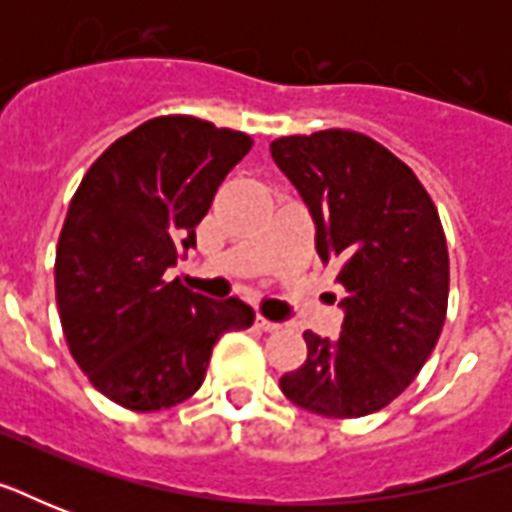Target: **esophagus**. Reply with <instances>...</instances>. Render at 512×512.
Returning a JSON list of instances; mask_svg holds the SVG:
<instances>
[{"instance_id":"obj_1","label":"esophagus","mask_w":512,"mask_h":512,"mask_svg":"<svg viewBox=\"0 0 512 512\" xmlns=\"http://www.w3.org/2000/svg\"><path fill=\"white\" fill-rule=\"evenodd\" d=\"M257 327L263 329V332H279L281 324H276V321L265 319V316H257Z\"/></svg>"}]
</instances>
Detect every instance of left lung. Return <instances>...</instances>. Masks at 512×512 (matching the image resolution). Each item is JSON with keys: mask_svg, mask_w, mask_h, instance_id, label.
Returning a JSON list of instances; mask_svg holds the SVG:
<instances>
[{"mask_svg": "<svg viewBox=\"0 0 512 512\" xmlns=\"http://www.w3.org/2000/svg\"><path fill=\"white\" fill-rule=\"evenodd\" d=\"M316 223V252L348 297L337 340L305 332L308 358L279 380L321 417H364L401 396L436 348L449 300V252L436 204L409 167L361 132L271 143Z\"/></svg>", "mask_w": 512, "mask_h": 512, "instance_id": "1", "label": "left lung"}]
</instances>
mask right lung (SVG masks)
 Masks as SVG:
<instances>
[{"label": "right lung", "instance_id": "add662e5", "mask_svg": "<svg viewBox=\"0 0 512 512\" xmlns=\"http://www.w3.org/2000/svg\"><path fill=\"white\" fill-rule=\"evenodd\" d=\"M249 148L244 132L156 116L111 143L76 188L55 297L71 356L114 404L156 412L191 398L220 335L252 327L239 297L209 300L164 279Z\"/></svg>", "mask_w": 512, "mask_h": 512}]
</instances>
